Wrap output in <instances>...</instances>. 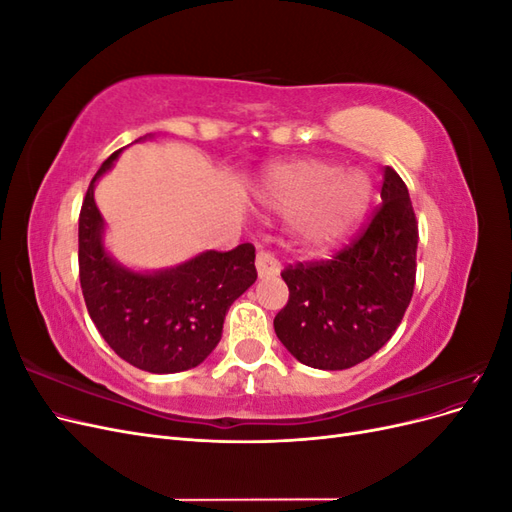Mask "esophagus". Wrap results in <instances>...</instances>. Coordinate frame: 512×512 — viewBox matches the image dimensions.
I'll list each match as a JSON object with an SVG mask.
<instances>
[{
  "label": "esophagus",
  "mask_w": 512,
  "mask_h": 512,
  "mask_svg": "<svg viewBox=\"0 0 512 512\" xmlns=\"http://www.w3.org/2000/svg\"><path fill=\"white\" fill-rule=\"evenodd\" d=\"M256 269L260 277H275L280 273V260L269 252H258L256 256Z\"/></svg>",
  "instance_id": "esophagus-1"
}]
</instances>
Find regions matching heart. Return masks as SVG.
I'll use <instances>...</instances> for the list:
<instances>
[{
    "mask_svg": "<svg viewBox=\"0 0 512 512\" xmlns=\"http://www.w3.org/2000/svg\"><path fill=\"white\" fill-rule=\"evenodd\" d=\"M262 200L290 215L299 239L309 247H329L363 218L371 200L365 173L322 160H294L271 168L262 181Z\"/></svg>",
    "mask_w": 512,
    "mask_h": 512,
    "instance_id": "heart-1",
    "label": "heart"
}]
</instances>
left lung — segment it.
<instances>
[{
    "mask_svg": "<svg viewBox=\"0 0 512 512\" xmlns=\"http://www.w3.org/2000/svg\"><path fill=\"white\" fill-rule=\"evenodd\" d=\"M382 203L344 250L282 271L288 303L273 327L294 359L348 369L397 331L416 282L418 222L404 179L384 168Z\"/></svg>",
    "mask_w": 512,
    "mask_h": 512,
    "instance_id": "8db88e82",
    "label": "left lung"
}]
</instances>
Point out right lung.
I'll return each instance as SVG.
<instances>
[{"label": "right lung", "instance_id": "right-lung-1", "mask_svg": "<svg viewBox=\"0 0 512 512\" xmlns=\"http://www.w3.org/2000/svg\"><path fill=\"white\" fill-rule=\"evenodd\" d=\"M121 151V149H119ZM91 179L79 215V277L87 312L117 356L151 374H175L203 363L218 346L228 307L256 282V250L241 243L205 252L185 265L143 275L123 269L102 247V215Z\"/></svg>", "mask_w": 512, "mask_h": 512}]
</instances>
